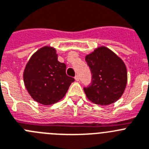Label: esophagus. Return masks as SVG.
<instances>
[{
  "mask_svg": "<svg viewBox=\"0 0 149 149\" xmlns=\"http://www.w3.org/2000/svg\"><path fill=\"white\" fill-rule=\"evenodd\" d=\"M74 79H75V80H76V81H79V77L78 75H76V76H75V77H74Z\"/></svg>",
  "mask_w": 149,
  "mask_h": 149,
  "instance_id": "esophagus-1",
  "label": "esophagus"
}]
</instances>
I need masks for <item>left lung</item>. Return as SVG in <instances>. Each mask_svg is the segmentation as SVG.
Segmentation results:
<instances>
[{"label":"left lung","mask_w":149,"mask_h":149,"mask_svg":"<svg viewBox=\"0 0 149 149\" xmlns=\"http://www.w3.org/2000/svg\"><path fill=\"white\" fill-rule=\"evenodd\" d=\"M91 72V83L84 88L88 100L98 105L106 106L117 101L123 94L127 81L125 63L119 57L102 46L86 55Z\"/></svg>","instance_id":"1"}]
</instances>
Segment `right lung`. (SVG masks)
Returning a JSON list of instances; mask_svg holds the SVG:
<instances>
[{
  "mask_svg": "<svg viewBox=\"0 0 149 149\" xmlns=\"http://www.w3.org/2000/svg\"><path fill=\"white\" fill-rule=\"evenodd\" d=\"M23 77L30 95L43 105L59 101L75 80L66 74V64L58 61L55 49L49 46L41 48L32 55Z\"/></svg>",
  "mask_w": 149,
  "mask_h": 149,
  "instance_id": "1",
  "label": "right lung"
}]
</instances>
